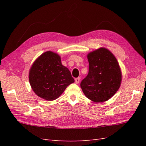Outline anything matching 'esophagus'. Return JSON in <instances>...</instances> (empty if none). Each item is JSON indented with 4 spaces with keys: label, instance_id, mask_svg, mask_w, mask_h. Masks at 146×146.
<instances>
[{
    "label": "esophagus",
    "instance_id": "obj_1",
    "mask_svg": "<svg viewBox=\"0 0 146 146\" xmlns=\"http://www.w3.org/2000/svg\"><path fill=\"white\" fill-rule=\"evenodd\" d=\"M80 77L76 78V79H75V82H76V83H78L79 82H80Z\"/></svg>",
    "mask_w": 146,
    "mask_h": 146
}]
</instances>
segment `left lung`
<instances>
[{
    "instance_id": "obj_1",
    "label": "left lung",
    "mask_w": 146,
    "mask_h": 146,
    "mask_svg": "<svg viewBox=\"0 0 146 146\" xmlns=\"http://www.w3.org/2000/svg\"><path fill=\"white\" fill-rule=\"evenodd\" d=\"M89 71L80 83L86 98L95 102L108 100L119 90L122 80L120 67L115 56L105 48L88 55Z\"/></svg>"
}]
</instances>
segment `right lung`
<instances>
[{"label": "right lung", "mask_w": 146, "mask_h": 146, "mask_svg": "<svg viewBox=\"0 0 146 146\" xmlns=\"http://www.w3.org/2000/svg\"><path fill=\"white\" fill-rule=\"evenodd\" d=\"M29 82L37 96L47 100H54L74 82V79L69 69L61 64L60 56L47 51L39 56L31 67Z\"/></svg>", "instance_id": "1"}]
</instances>
